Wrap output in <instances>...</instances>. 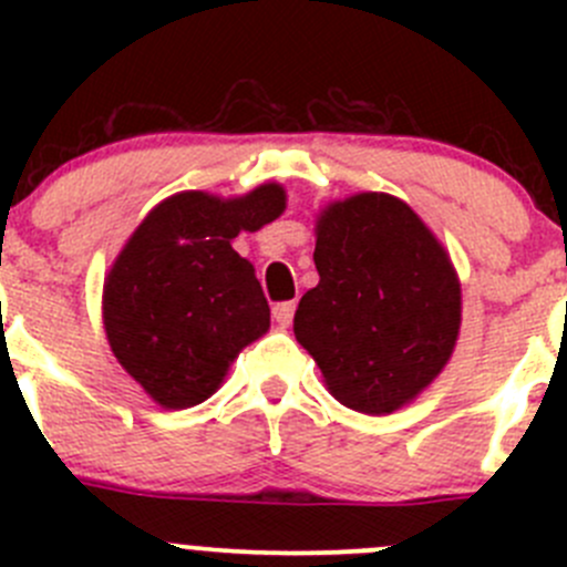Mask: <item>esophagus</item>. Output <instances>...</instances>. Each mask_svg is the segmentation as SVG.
<instances>
[{
	"instance_id": "1",
	"label": "esophagus",
	"mask_w": 567,
	"mask_h": 567,
	"mask_svg": "<svg viewBox=\"0 0 567 567\" xmlns=\"http://www.w3.org/2000/svg\"><path fill=\"white\" fill-rule=\"evenodd\" d=\"M293 312H296V301H279V305H274L271 316L279 326H282V329H288V326L293 323Z\"/></svg>"
}]
</instances>
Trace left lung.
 Wrapping results in <instances>:
<instances>
[{"label":"left lung","instance_id":"left-lung-1","mask_svg":"<svg viewBox=\"0 0 567 567\" xmlns=\"http://www.w3.org/2000/svg\"><path fill=\"white\" fill-rule=\"evenodd\" d=\"M320 282L293 318L329 392L362 414L411 403L453 357L461 282L425 221L384 192H362L320 210Z\"/></svg>","mask_w":567,"mask_h":567}]
</instances>
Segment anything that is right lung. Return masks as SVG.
<instances>
[{
    "instance_id": "1",
    "label": "right lung",
    "mask_w": 567,
    "mask_h": 567,
    "mask_svg": "<svg viewBox=\"0 0 567 567\" xmlns=\"http://www.w3.org/2000/svg\"><path fill=\"white\" fill-rule=\"evenodd\" d=\"M285 210V188L244 197L181 192L142 219L104 282V329L125 373L162 409L219 390L233 359L271 326L255 266L233 249Z\"/></svg>"
}]
</instances>
